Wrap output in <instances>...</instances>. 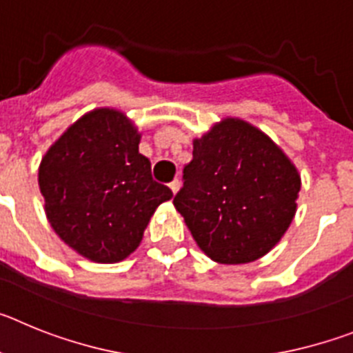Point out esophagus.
I'll return each instance as SVG.
<instances>
[{"label":"esophagus","mask_w":353,"mask_h":353,"mask_svg":"<svg viewBox=\"0 0 353 353\" xmlns=\"http://www.w3.org/2000/svg\"><path fill=\"white\" fill-rule=\"evenodd\" d=\"M170 189H171V192H173V194H176V192H179V189H180L179 180H173V182L170 183Z\"/></svg>","instance_id":"1"}]
</instances>
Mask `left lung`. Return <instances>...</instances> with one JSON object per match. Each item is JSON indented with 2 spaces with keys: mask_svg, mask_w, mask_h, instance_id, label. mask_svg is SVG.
Returning <instances> with one entry per match:
<instances>
[{
  "mask_svg": "<svg viewBox=\"0 0 353 353\" xmlns=\"http://www.w3.org/2000/svg\"><path fill=\"white\" fill-rule=\"evenodd\" d=\"M299 191L301 174L281 146L249 121L228 117L192 139V161L173 205L210 260L240 265L283 239Z\"/></svg>",
  "mask_w": 353,
  "mask_h": 353,
  "instance_id": "left-lung-1",
  "label": "left lung"
}]
</instances>
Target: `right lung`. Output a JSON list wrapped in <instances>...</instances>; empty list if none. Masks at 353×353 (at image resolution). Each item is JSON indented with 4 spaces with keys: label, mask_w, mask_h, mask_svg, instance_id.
Listing matches in <instances>:
<instances>
[{
    "label": "right lung",
    "mask_w": 353,
    "mask_h": 353,
    "mask_svg": "<svg viewBox=\"0 0 353 353\" xmlns=\"http://www.w3.org/2000/svg\"><path fill=\"white\" fill-rule=\"evenodd\" d=\"M141 132L123 111L97 108L74 121L39 166L43 210L56 235L97 263L125 260L157 207L173 198L139 154Z\"/></svg>",
    "instance_id": "obj_1"
}]
</instances>
